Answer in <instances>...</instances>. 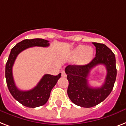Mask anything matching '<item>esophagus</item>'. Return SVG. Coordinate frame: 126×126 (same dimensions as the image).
<instances>
[{
  "instance_id": "1",
  "label": "esophagus",
  "mask_w": 126,
  "mask_h": 126,
  "mask_svg": "<svg viewBox=\"0 0 126 126\" xmlns=\"http://www.w3.org/2000/svg\"><path fill=\"white\" fill-rule=\"evenodd\" d=\"M62 76L63 77V78H66V77L67 76V75H66V72H64V71H62Z\"/></svg>"
}]
</instances>
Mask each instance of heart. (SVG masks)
<instances>
[{"label":"heart","mask_w":126,"mask_h":126,"mask_svg":"<svg viewBox=\"0 0 126 126\" xmlns=\"http://www.w3.org/2000/svg\"><path fill=\"white\" fill-rule=\"evenodd\" d=\"M94 50L91 47L78 45L72 52L70 56L72 59H78V63L80 65L88 64L93 58Z\"/></svg>","instance_id":"1"}]
</instances>
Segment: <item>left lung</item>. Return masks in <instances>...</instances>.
Here are the masks:
<instances>
[{
	"mask_svg": "<svg viewBox=\"0 0 126 126\" xmlns=\"http://www.w3.org/2000/svg\"><path fill=\"white\" fill-rule=\"evenodd\" d=\"M96 47L95 57L86 65H69L65 68L69 85L68 95L75 105L90 108L103 102L112 90L117 70L114 54L105 44L93 43ZM99 64L105 66L107 76L100 88L89 86L88 78L90 70Z\"/></svg>",
	"mask_w": 126,
	"mask_h": 126,
	"instance_id": "1",
	"label": "left lung"
}]
</instances>
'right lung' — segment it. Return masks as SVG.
Returning <instances> with one entry per match:
<instances>
[{"label": "right lung", "mask_w": 126, "mask_h": 126, "mask_svg": "<svg viewBox=\"0 0 126 126\" xmlns=\"http://www.w3.org/2000/svg\"><path fill=\"white\" fill-rule=\"evenodd\" d=\"M49 46L48 41L43 39H25L16 44L11 50L6 64L5 76L8 88L14 98L21 105L29 108L43 106L47 102L51 90L61 76L45 74L34 88L29 91H21L16 86L13 78L12 67L17 55L25 49L32 47H47Z\"/></svg>", "instance_id": "add662e5"}]
</instances>
